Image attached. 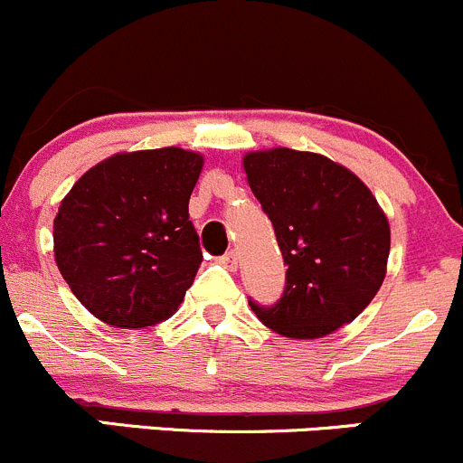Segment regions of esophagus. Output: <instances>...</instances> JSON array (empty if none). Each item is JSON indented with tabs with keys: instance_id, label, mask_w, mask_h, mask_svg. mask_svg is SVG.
I'll use <instances>...</instances> for the list:
<instances>
[{
	"instance_id": "34e87169",
	"label": "esophagus",
	"mask_w": 463,
	"mask_h": 463,
	"mask_svg": "<svg viewBox=\"0 0 463 463\" xmlns=\"http://www.w3.org/2000/svg\"><path fill=\"white\" fill-rule=\"evenodd\" d=\"M237 260H240V257H237V250H228L226 255L222 257V264L228 266V269H237Z\"/></svg>"
}]
</instances>
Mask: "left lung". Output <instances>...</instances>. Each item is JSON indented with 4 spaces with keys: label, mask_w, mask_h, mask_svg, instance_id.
Listing matches in <instances>:
<instances>
[{
    "label": "left lung",
    "mask_w": 463,
    "mask_h": 463,
    "mask_svg": "<svg viewBox=\"0 0 463 463\" xmlns=\"http://www.w3.org/2000/svg\"><path fill=\"white\" fill-rule=\"evenodd\" d=\"M244 170L288 266L279 301H248L250 308L293 339L350 324L377 295L391 252V226L371 188L333 159L293 148L248 153Z\"/></svg>",
    "instance_id": "left-lung-1"
}]
</instances>
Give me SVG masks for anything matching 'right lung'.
<instances>
[{
  "instance_id": "add662e5",
  "label": "right lung",
  "mask_w": 463,
  "mask_h": 463,
  "mask_svg": "<svg viewBox=\"0 0 463 463\" xmlns=\"http://www.w3.org/2000/svg\"><path fill=\"white\" fill-rule=\"evenodd\" d=\"M203 157L191 150L117 153L81 175L52 223L55 261L97 319L146 328L191 288L202 248L188 199Z\"/></svg>"
}]
</instances>
